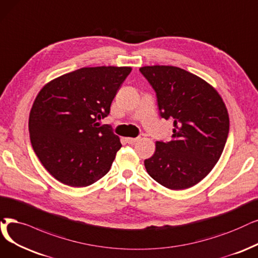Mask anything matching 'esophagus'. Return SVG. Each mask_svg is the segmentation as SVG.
Instances as JSON below:
<instances>
[{
	"label": "esophagus",
	"mask_w": 258,
	"mask_h": 258,
	"mask_svg": "<svg viewBox=\"0 0 258 258\" xmlns=\"http://www.w3.org/2000/svg\"><path fill=\"white\" fill-rule=\"evenodd\" d=\"M140 140V138H126V142L128 144H135L136 142H138Z\"/></svg>",
	"instance_id": "esophagus-1"
}]
</instances>
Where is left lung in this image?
Segmentation results:
<instances>
[{
    "label": "left lung",
    "mask_w": 258,
    "mask_h": 258,
    "mask_svg": "<svg viewBox=\"0 0 258 258\" xmlns=\"http://www.w3.org/2000/svg\"><path fill=\"white\" fill-rule=\"evenodd\" d=\"M157 93L161 116L173 122L172 140L157 142L153 156L144 161L149 176L173 190L203 180L221 157L230 118L212 85L172 66L140 68Z\"/></svg>",
    "instance_id": "left-lung-1"
}]
</instances>
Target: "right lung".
Wrapping results in <instances>:
<instances>
[{
  "label": "right lung",
  "mask_w": 258,
  "mask_h": 258,
  "mask_svg": "<svg viewBox=\"0 0 258 258\" xmlns=\"http://www.w3.org/2000/svg\"><path fill=\"white\" fill-rule=\"evenodd\" d=\"M130 67L82 68L40 90L29 113L30 142L44 168L59 182L86 187L110 170L119 138L99 127Z\"/></svg>",
  "instance_id": "obj_1"
}]
</instances>
